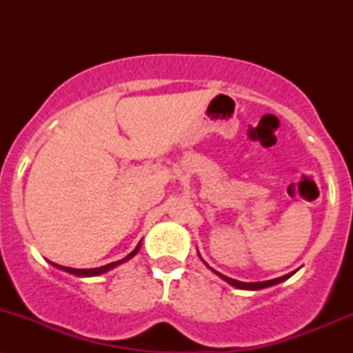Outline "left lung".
I'll return each mask as SVG.
<instances>
[{
	"instance_id": "left-lung-1",
	"label": "left lung",
	"mask_w": 353,
	"mask_h": 353,
	"mask_svg": "<svg viewBox=\"0 0 353 353\" xmlns=\"http://www.w3.org/2000/svg\"><path fill=\"white\" fill-rule=\"evenodd\" d=\"M214 272H216L221 279H224V281L228 282V283H230V285H232V287H237V289H245V290H259V289H265V287L275 285V283H279V282L285 281V279H289L290 275L294 274V272H292V274L282 275V277H279V279H272V281H265V282H241V281H234V279H230V277H225V275L219 274L217 270H214Z\"/></svg>"
}]
</instances>
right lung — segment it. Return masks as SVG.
<instances>
[{
    "mask_svg": "<svg viewBox=\"0 0 353 353\" xmlns=\"http://www.w3.org/2000/svg\"><path fill=\"white\" fill-rule=\"evenodd\" d=\"M139 247H141V242H139V244H137L136 249L132 250V252L128 255V257H124V259H123V261L111 262V264H108V265H103V267H96V269H72V267H64V265H58V264H52V262H51V264L54 265V267H58V269H61V270H66V272H70V274L79 275V277H92V275H99V274H104V272H108V270L114 269L116 265L123 264V262L129 261V259H131V257H134V255L137 254V250H139Z\"/></svg>",
    "mask_w": 353,
    "mask_h": 353,
    "instance_id": "add662e5",
    "label": "right lung"
}]
</instances>
